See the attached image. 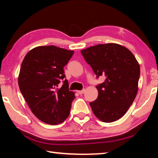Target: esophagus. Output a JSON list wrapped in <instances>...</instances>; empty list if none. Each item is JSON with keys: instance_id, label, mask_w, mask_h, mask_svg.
<instances>
[{"instance_id": "obj_1", "label": "esophagus", "mask_w": 158, "mask_h": 158, "mask_svg": "<svg viewBox=\"0 0 158 158\" xmlns=\"http://www.w3.org/2000/svg\"><path fill=\"white\" fill-rule=\"evenodd\" d=\"M84 92H85V89H83V90H79V91H78L79 95H82L83 93H84Z\"/></svg>"}]
</instances>
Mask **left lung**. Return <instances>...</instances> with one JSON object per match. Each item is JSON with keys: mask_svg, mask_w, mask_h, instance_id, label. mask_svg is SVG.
<instances>
[{"mask_svg": "<svg viewBox=\"0 0 158 158\" xmlns=\"http://www.w3.org/2000/svg\"><path fill=\"white\" fill-rule=\"evenodd\" d=\"M96 77H105L96 85L98 98L90 102L95 116L105 123L116 121L126 113L138 91L140 66L135 56L120 44H98L81 50Z\"/></svg>", "mask_w": 158, "mask_h": 158, "instance_id": "1", "label": "left lung"}]
</instances>
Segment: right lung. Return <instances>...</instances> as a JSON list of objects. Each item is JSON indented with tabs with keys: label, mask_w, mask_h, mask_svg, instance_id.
I'll use <instances>...</instances> for the list:
<instances>
[{
	"label": "right lung",
	"mask_w": 158,
	"mask_h": 158,
	"mask_svg": "<svg viewBox=\"0 0 158 158\" xmlns=\"http://www.w3.org/2000/svg\"><path fill=\"white\" fill-rule=\"evenodd\" d=\"M73 54V51L53 45L37 47L26 55L21 63L18 79L20 91L35 116L47 124L60 123L70 112L75 95L64 79L63 68Z\"/></svg>",
	"instance_id": "1"
}]
</instances>
